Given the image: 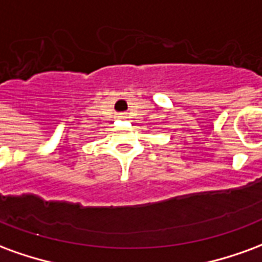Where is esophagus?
<instances>
[{
	"instance_id": "1",
	"label": "esophagus",
	"mask_w": 262,
	"mask_h": 262,
	"mask_svg": "<svg viewBox=\"0 0 262 262\" xmlns=\"http://www.w3.org/2000/svg\"><path fill=\"white\" fill-rule=\"evenodd\" d=\"M119 118H120V119H122V118H125V116H123V115H120Z\"/></svg>"
}]
</instances>
